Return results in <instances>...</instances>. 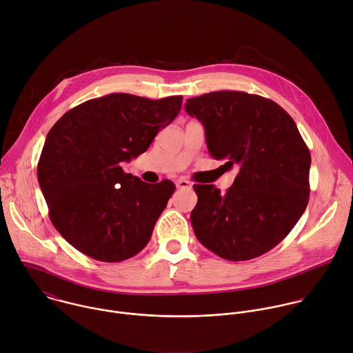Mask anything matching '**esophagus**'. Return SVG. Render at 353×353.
<instances>
[{"instance_id":"obj_1","label":"esophagus","mask_w":353,"mask_h":353,"mask_svg":"<svg viewBox=\"0 0 353 353\" xmlns=\"http://www.w3.org/2000/svg\"><path fill=\"white\" fill-rule=\"evenodd\" d=\"M176 187H177V188H191V183L187 181V180H184V179H179V180L176 181Z\"/></svg>"}]
</instances>
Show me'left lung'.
Masks as SVG:
<instances>
[{
	"label": "left lung",
	"mask_w": 353,
	"mask_h": 353,
	"mask_svg": "<svg viewBox=\"0 0 353 353\" xmlns=\"http://www.w3.org/2000/svg\"><path fill=\"white\" fill-rule=\"evenodd\" d=\"M185 112L204 124L211 157L239 170L225 192L194 184L196 239L229 261L265 254L289 234L309 203L312 157L293 119L272 100L237 90L188 99Z\"/></svg>",
	"instance_id": "left-lung-1"
}]
</instances>
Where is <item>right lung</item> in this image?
I'll return each mask as SVG.
<instances>
[{
  "label": "right lung",
  "mask_w": 353,
  "mask_h": 353,
  "mask_svg": "<svg viewBox=\"0 0 353 353\" xmlns=\"http://www.w3.org/2000/svg\"><path fill=\"white\" fill-rule=\"evenodd\" d=\"M183 96L159 100L110 93L68 110L48 131L37 179L48 216L82 254L119 263L148 244L176 190L143 183L123 162L143 154L181 109Z\"/></svg>",
  "instance_id": "1"
}]
</instances>
